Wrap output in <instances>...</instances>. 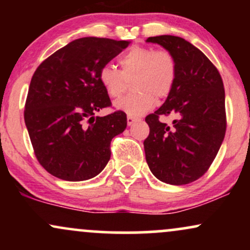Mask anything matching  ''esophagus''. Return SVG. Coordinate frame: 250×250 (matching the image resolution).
Segmentation results:
<instances>
[{"mask_svg": "<svg viewBox=\"0 0 250 250\" xmlns=\"http://www.w3.org/2000/svg\"><path fill=\"white\" fill-rule=\"evenodd\" d=\"M139 120H140V119H137V117H134V116H131V115H128V116H127V123H128V125H131L134 122L139 121Z\"/></svg>", "mask_w": 250, "mask_h": 250, "instance_id": "1", "label": "esophagus"}]
</instances>
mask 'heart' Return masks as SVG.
<instances>
[{
    "instance_id": "obj_1",
    "label": "heart",
    "mask_w": 250,
    "mask_h": 250,
    "mask_svg": "<svg viewBox=\"0 0 250 250\" xmlns=\"http://www.w3.org/2000/svg\"><path fill=\"white\" fill-rule=\"evenodd\" d=\"M121 70L104 64L99 80L111 99H119L133 79L135 90L116 102V108L128 115L139 116L153 107L155 97L162 100L173 90L177 77V61L171 51L153 47L134 45L119 60Z\"/></svg>"
}]
</instances>
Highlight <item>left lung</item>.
Listing matches in <instances>:
<instances>
[{"mask_svg": "<svg viewBox=\"0 0 250 250\" xmlns=\"http://www.w3.org/2000/svg\"><path fill=\"white\" fill-rule=\"evenodd\" d=\"M171 51L177 77L163 104L146 117L149 135L143 142L146 160L162 182L181 186L206 174L226 135L225 88L219 70L191 43L179 36L148 37ZM173 115V125L159 121Z\"/></svg>", "mask_w": 250, "mask_h": 250, "instance_id": "1", "label": "left lung"}]
</instances>
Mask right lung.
<instances>
[{"label": "right lung", "mask_w": 250, "mask_h": 250, "mask_svg": "<svg viewBox=\"0 0 250 250\" xmlns=\"http://www.w3.org/2000/svg\"><path fill=\"white\" fill-rule=\"evenodd\" d=\"M128 44L82 37L45 59L31 77L24 122L37 161L55 177L89 180L107 166L110 142L127 127V115L95 116L111 107L99 71Z\"/></svg>", "instance_id": "add662e5"}]
</instances>
